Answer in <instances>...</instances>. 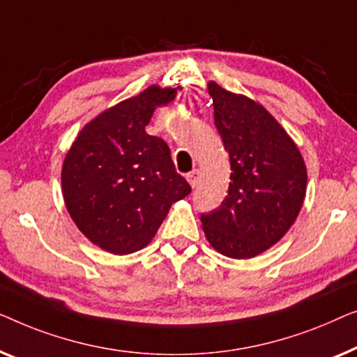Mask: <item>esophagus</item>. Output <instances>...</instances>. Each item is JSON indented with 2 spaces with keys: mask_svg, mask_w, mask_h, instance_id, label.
I'll use <instances>...</instances> for the list:
<instances>
[{
  "mask_svg": "<svg viewBox=\"0 0 357 357\" xmlns=\"http://www.w3.org/2000/svg\"><path fill=\"white\" fill-rule=\"evenodd\" d=\"M185 178H188L189 184L192 185V188H195V185H197V183H199V179H200V172H199V169H194V172H190Z\"/></svg>",
  "mask_w": 357,
  "mask_h": 357,
  "instance_id": "esophagus-1",
  "label": "esophagus"
}]
</instances>
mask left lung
I'll use <instances>...</instances> for the list:
<instances>
[{"label": "left lung", "mask_w": 357, "mask_h": 357, "mask_svg": "<svg viewBox=\"0 0 357 357\" xmlns=\"http://www.w3.org/2000/svg\"><path fill=\"white\" fill-rule=\"evenodd\" d=\"M213 119L229 153L228 195L200 217L205 238L231 259H252L277 244L304 204L307 169L298 145L255 100L208 82Z\"/></svg>", "instance_id": "1"}]
</instances>
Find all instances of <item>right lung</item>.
<instances>
[{"mask_svg":"<svg viewBox=\"0 0 357 357\" xmlns=\"http://www.w3.org/2000/svg\"><path fill=\"white\" fill-rule=\"evenodd\" d=\"M178 89L150 85L85 124L61 169L63 199L90 243L126 255L144 249L172 205L190 192L163 139L145 126Z\"/></svg>","mask_w":357,"mask_h":357,"instance_id":"add662e5","label":"right lung"}]
</instances>
